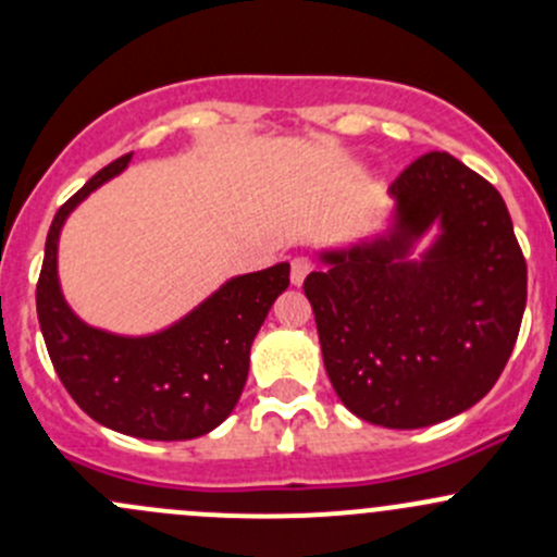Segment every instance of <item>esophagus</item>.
<instances>
[{
  "mask_svg": "<svg viewBox=\"0 0 557 557\" xmlns=\"http://www.w3.org/2000/svg\"><path fill=\"white\" fill-rule=\"evenodd\" d=\"M310 272H312L310 258H294V261H290V283L294 285H305L307 274Z\"/></svg>",
  "mask_w": 557,
  "mask_h": 557,
  "instance_id": "obj_1",
  "label": "esophagus"
}]
</instances>
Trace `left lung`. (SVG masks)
Returning <instances> with one entry per match:
<instances>
[{
    "mask_svg": "<svg viewBox=\"0 0 557 557\" xmlns=\"http://www.w3.org/2000/svg\"><path fill=\"white\" fill-rule=\"evenodd\" d=\"M387 196L385 232L320 250L305 294L342 404L367 423L425 429L502 377L528 269L502 194L450 153L420 156ZM434 225L435 243L412 259Z\"/></svg>",
    "mask_w": 557,
    "mask_h": 557,
    "instance_id": "left-lung-1",
    "label": "left lung"
}]
</instances>
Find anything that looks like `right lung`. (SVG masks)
<instances>
[{
  "instance_id": "obj_1",
  "label": "right lung",
  "mask_w": 557,
  "mask_h": 557,
  "mask_svg": "<svg viewBox=\"0 0 557 557\" xmlns=\"http://www.w3.org/2000/svg\"><path fill=\"white\" fill-rule=\"evenodd\" d=\"M132 161L94 174L50 223L37 283V318L55 374L77 407L117 434L180 442L210 434L237 407L250 345L288 288L290 263L237 274L166 329L143 336L88 325L66 305L59 283V237L81 201Z\"/></svg>"
}]
</instances>
